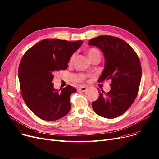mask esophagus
Instances as JSON below:
<instances>
[{"label": "esophagus", "instance_id": "1", "mask_svg": "<svg viewBox=\"0 0 159 159\" xmlns=\"http://www.w3.org/2000/svg\"><path fill=\"white\" fill-rule=\"evenodd\" d=\"M87 89V87L86 86H80L79 88V91H82V92H85Z\"/></svg>", "mask_w": 159, "mask_h": 159}]
</instances>
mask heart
Masks as SVG:
<instances>
[{"mask_svg": "<svg viewBox=\"0 0 159 159\" xmlns=\"http://www.w3.org/2000/svg\"><path fill=\"white\" fill-rule=\"evenodd\" d=\"M87 54L88 58L91 60H93L95 58H101V52L98 49H95V48H90V49H88L87 51ZM75 57V54H73L70 58L69 60V64H71Z\"/></svg>", "mask_w": 159, "mask_h": 159, "instance_id": "heart-1", "label": "heart"}]
</instances>
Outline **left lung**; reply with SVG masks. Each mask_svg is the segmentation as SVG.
Segmentation results:
<instances>
[{
  "mask_svg": "<svg viewBox=\"0 0 159 159\" xmlns=\"http://www.w3.org/2000/svg\"><path fill=\"white\" fill-rule=\"evenodd\" d=\"M88 45L99 48L104 54L105 68L98 82L112 80L110 90L99 91L92 108L101 117L117 118L129 108L139 92L142 77L140 59L130 45L119 38L101 36L89 40Z\"/></svg>",
  "mask_w": 159,
  "mask_h": 159,
  "instance_id": "8db88e82",
  "label": "left lung"
}]
</instances>
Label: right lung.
Masks as SVG:
<instances>
[{
	"instance_id": "1",
	"label": "right lung",
	"mask_w": 159,
	"mask_h": 159,
	"mask_svg": "<svg viewBox=\"0 0 159 159\" xmlns=\"http://www.w3.org/2000/svg\"><path fill=\"white\" fill-rule=\"evenodd\" d=\"M82 43L45 39L23 55L18 70L20 93L27 107L40 119L55 121L70 111V95L77 89L67 85L58 90L52 82L55 73L67 68L70 57Z\"/></svg>"
}]
</instances>
